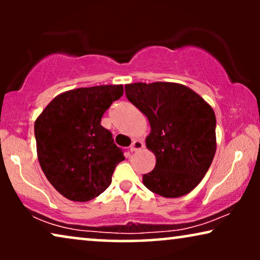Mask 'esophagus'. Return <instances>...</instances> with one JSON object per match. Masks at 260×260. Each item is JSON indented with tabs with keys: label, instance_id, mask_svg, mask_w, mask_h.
Here are the masks:
<instances>
[{
	"label": "esophagus",
	"instance_id": "esophagus-1",
	"mask_svg": "<svg viewBox=\"0 0 260 260\" xmlns=\"http://www.w3.org/2000/svg\"><path fill=\"white\" fill-rule=\"evenodd\" d=\"M144 148V144L143 142L141 140H135L133 142V144L130 145V150L131 151H137V150H142V149Z\"/></svg>",
	"mask_w": 260,
	"mask_h": 260
}]
</instances>
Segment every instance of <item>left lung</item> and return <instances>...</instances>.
<instances>
[{
    "label": "left lung",
    "mask_w": 260,
    "mask_h": 260,
    "mask_svg": "<svg viewBox=\"0 0 260 260\" xmlns=\"http://www.w3.org/2000/svg\"><path fill=\"white\" fill-rule=\"evenodd\" d=\"M125 94L151 127L145 145L155 155L156 165L143 175V184L165 198L188 194L214 158V110L197 92L177 83L126 84Z\"/></svg>",
    "instance_id": "left-lung-1"
}]
</instances>
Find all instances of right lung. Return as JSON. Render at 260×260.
I'll return each instance as SVG.
<instances>
[{
	"label": "right lung",
	"instance_id": "1",
	"mask_svg": "<svg viewBox=\"0 0 260 260\" xmlns=\"http://www.w3.org/2000/svg\"><path fill=\"white\" fill-rule=\"evenodd\" d=\"M123 85H99L62 92L35 120L41 169L53 187L71 201L86 202L110 186L124 155L102 117L123 95Z\"/></svg>",
	"mask_w": 260,
	"mask_h": 260
}]
</instances>
